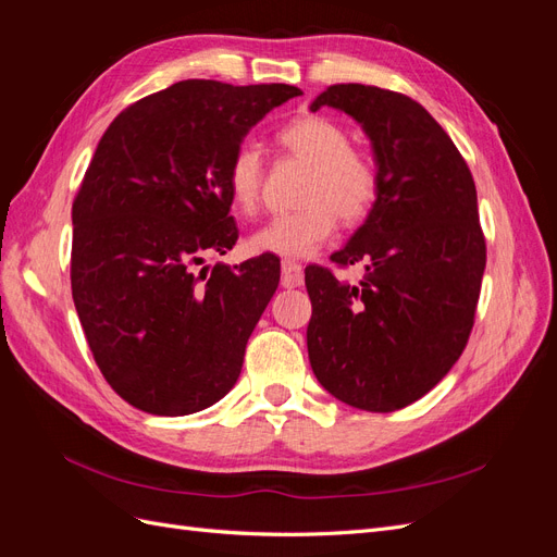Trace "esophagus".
<instances>
[{
	"label": "esophagus",
	"instance_id": "1",
	"mask_svg": "<svg viewBox=\"0 0 557 557\" xmlns=\"http://www.w3.org/2000/svg\"><path fill=\"white\" fill-rule=\"evenodd\" d=\"M305 283V269L295 260H283L281 264V285L283 288H297V285Z\"/></svg>",
	"mask_w": 557,
	"mask_h": 557
}]
</instances>
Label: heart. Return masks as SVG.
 I'll list each match as a JSON object with an SVG mask.
<instances>
[{"instance_id": "obj_1", "label": "heart", "mask_w": 557, "mask_h": 557, "mask_svg": "<svg viewBox=\"0 0 557 557\" xmlns=\"http://www.w3.org/2000/svg\"><path fill=\"white\" fill-rule=\"evenodd\" d=\"M276 141L297 160L311 164L301 201L307 207L278 213L250 237V248L281 258H309L344 225H358L372 213L381 193V170L367 150L350 146V134L325 115H299L285 123ZM264 158L256 144H242L227 164L234 207L252 213L260 205Z\"/></svg>"}]
</instances>
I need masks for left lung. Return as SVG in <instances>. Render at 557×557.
<instances>
[{
  "label": "left lung",
  "mask_w": 557,
  "mask_h": 557,
  "mask_svg": "<svg viewBox=\"0 0 557 557\" xmlns=\"http://www.w3.org/2000/svg\"><path fill=\"white\" fill-rule=\"evenodd\" d=\"M352 115L374 144L376 207L330 256L364 264L360 283L305 269L309 360L320 385L350 407L391 413L428 395L458 362L474 327L485 237L476 185L460 150L416 99L339 83L311 111Z\"/></svg>",
  "instance_id": "8db88e82"
}]
</instances>
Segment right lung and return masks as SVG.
<instances>
[{
    "label": "right lung",
    "mask_w": 557,
    "mask_h": 557,
    "mask_svg": "<svg viewBox=\"0 0 557 557\" xmlns=\"http://www.w3.org/2000/svg\"><path fill=\"white\" fill-rule=\"evenodd\" d=\"M297 95L178 81L117 113L99 141L72 207V297L99 372L132 407L188 416L237 383L281 262L199 264L239 239L232 153Z\"/></svg>",
    "instance_id": "obj_1"
}]
</instances>
